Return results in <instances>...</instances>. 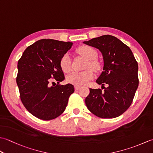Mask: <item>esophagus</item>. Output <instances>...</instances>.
Instances as JSON below:
<instances>
[{
	"instance_id": "1",
	"label": "esophagus",
	"mask_w": 153,
	"mask_h": 153,
	"mask_svg": "<svg viewBox=\"0 0 153 153\" xmlns=\"http://www.w3.org/2000/svg\"><path fill=\"white\" fill-rule=\"evenodd\" d=\"M80 86H79V85H75V89L76 90H78L79 88H80Z\"/></svg>"
}]
</instances>
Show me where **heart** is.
Wrapping results in <instances>:
<instances>
[{"label":"heart","instance_id":"heart-1","mask_svg":"<svg viewBox=\"0 0 153 153\" xmlns=\"http://www.w3.org/2000/svg\"><path fill=\"white\" fill-rule=\"evenodd\" d=\"M81 56H83L88 60L86 64V68H91L97 70L99 68V63L95 60L97 57V52L93 48L83 46L77 50ZM60 64L62 70L64 72H69L71 70V58L68 54H65L61 58ZM93 77V72L92 70L87 69L80 72H72L67 77V81L70 83L76 85H84L91 80Z\"/></svg>","mask_w":153,"mask_h":153}]
</instances>
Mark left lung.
<instances>
[{"instance_id": "obj_1", "label": "left lung", "mask_w": 153, "mask_h": 153, "mask_svg": "<svg viewBox=\"0 0 153 153\" xmlns=\"http://www.w3.org/2000/svg\"><path fill=\"white\" fill-rule=\"evenodd\" d=\"M83 43L99 49L104 62L103 71L96 80L104 90L90 88L85 105L99 118H116L130 106L138 87L137 61L129 47L112 35H102Z\"/></svg>"}]
</instances>
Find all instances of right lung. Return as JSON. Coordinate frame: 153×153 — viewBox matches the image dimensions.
<instances>
[{
    "instance_id": "1",
    "label": "right lung",
    "mask_w": 153,
    "mask_h": 153,
    "mask_svg": "<svg viewBox=\"0 0 153 153\" xmlns=\"http://www.w3.org/2000/svg\"><path fill=\"white\" fill-rule=\"evenodd\" d=\"M72 45L44 39L29 46L18 60L16 83L21 100L32 115L41 120H51L62 114L74 92L70 83L50 85L51 78L58 83L64 79L60 61Z\"/></svg>"
}]
</instances>
